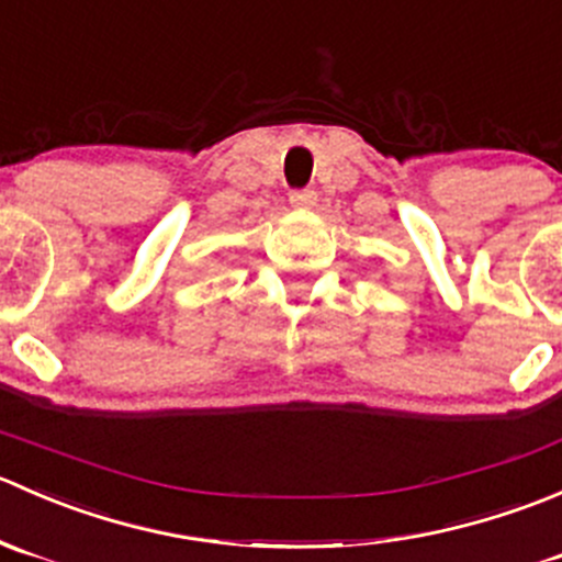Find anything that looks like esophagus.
<instances>
[{"label":"esophagus","mask_w":562,"mask_h":562,"mask_svg":"<svg viewBox=\"0 0 562 562\" xmlns=\"http://www.w3.org/2000/svg\"><path fill=\"white\" fill-rule=\"evenodd\" d=\"M288 201H291V206L296 209H313L317 203V195L315 190H293L291 195H288Z\"/></svg>","instance_id":"esophagus-1"}]
</instances>
